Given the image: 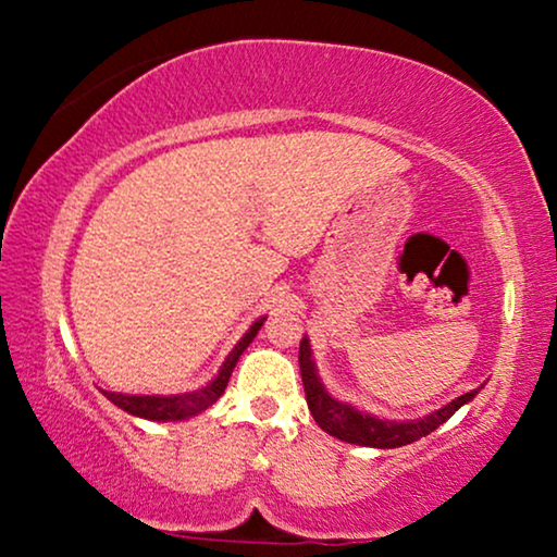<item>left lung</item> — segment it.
Instances as JSON below:
<instances>
[{
	"instance_id": "1",
	"label": "left lung",
	"mask_w": 557,
	"mask_h": 557,
	"mask_svg": "<svg viewBox=\"0 0 557 557\" xmlns=\"http://www.w3.org/2000/svg\"><path fill=\"white\" fill-rule=\"evenodd\" d=\"M299 370L304 393H307V406L311 410V416H314V421L319 423V429L326 431L334 438L347 441V444L372 448H398L429 436L431 431H436L441 423H446L463 403H469L479 393V387L471 393H463L461 398L451 400L448 406L438 408L436 413L421 418V421H380L375 416L362 413V410L334 400L332 395L324 391L322 383H319L314 360H311L307 337H304L299 345Z\"/></svg>"
}]
</instances>
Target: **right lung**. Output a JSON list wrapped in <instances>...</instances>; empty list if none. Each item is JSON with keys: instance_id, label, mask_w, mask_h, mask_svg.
<instances>
[{"instance_id": "obj_1", "label": "right lung", "mask_w": 557, "mask_h": 557, "mask_svg": "<svg viewBox=\"0 0 557 557\" xmlns=\"http://www.w3.org/2000/svg\"><path fill=\"white\" fill-rule=\"evenodd\" d=\"M261 326H263V319H258V322L246 332V337H243L238 345H235V349H233L231 355H227V360L223 362V368H220L218 377L212 380L210 385L200 387V391L185 393V395H121V393H106V398H109L113 406H119L121 410H126V413L147 418V421H185V418H193L197 413H202V410H208L212 403H215L220 395L225 393L227 380H231V372L235 368V362H238V357L243 355V349H246L250 342H253V337L258 334V330H261Z\"/></svg>"}]
</instances>
